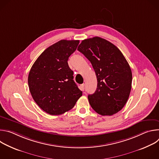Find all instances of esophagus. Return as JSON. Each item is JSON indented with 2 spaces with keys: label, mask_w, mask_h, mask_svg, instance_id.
Masks as SVG:
<instances>
[{
  "label": "esophagus",
  "mask_w": 159,
  "mask_h": 159,
  "mask_svg": "<svg viewBox=\"0 0 159 159\" xmlns=\"http://www.w3.org/2000/svg\"><path fill=\"white\" fill-rule=\"evenodd\" d=\"M84 89H85V85H84V84H83L80 85V90H82V91H84Z\"/></svg>",
  "instance_id": "1"
}]
</instances>
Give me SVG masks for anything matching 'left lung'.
<instances>
[{"instance_id":"left-lung-1","label":"left lung","mask_w":159,"mask_h":159,"mask_svg":"<svg viewBox=\"0 0 159 159\" xmlns=\"http://www.w3.org/2000/svg\"><path fill=\"white\" fill-rule=\"evenodd\" d=\"M78 51L91 63L98 86L88 96L93 109L102 116H111L126 104L131 89L132 73L121 51L111 42L100 37L82 41Z\"/></svg>"}]
</instances>
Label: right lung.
Listing matches in <instances>:
<instances>
[{
  "label": "right lung",
  "mask_w": 159,
  "mask_h": 159,
  "mask_svg": "<svg viewBox=\"0 0 159 159\" xmlns=\"http://www.w3.org/2000/svg\"><path fill=\"white\" fill-rule=\"evenodd\" d=\"M79 43V40L62 39L52 44L39 56L29 73L28 85L34 101L51 115L69 111L82 95L67 62Z\"/></svg>",
  "instance_id": "add662e5"
}]
</instances>
